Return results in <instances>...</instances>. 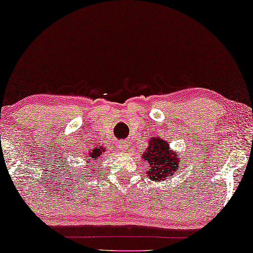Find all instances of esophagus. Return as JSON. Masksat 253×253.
I'll return each instance as SVG.
<instances>
[{"instance_id": "34e87169", "label": "esophagus", "mask_w": 253, "mask_h": 253, "mask_svg": "<svg viewBox=\"0 0 253 253\" xmlns=\"http://www.w3.org/2000/svg\"><path fill=\"white\" fill-rule=\"evenodd\" d=\"M119 147L122 148V150L127 152L128 150H129V147H130L129 142H128V141H122V142L119 143Z\"/></svg>"}]
</instances>
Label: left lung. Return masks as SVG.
Masks as SVG:
<instances>
[{
	"mask_svg": "<svg viewBox=\"0 0 253 253\" xmlns=\"http://www.w3.org/2000/svg\"><path fill=\"white\" fill-rule=\"evenodd\" d=\"M148 143L150 144L144 151L142 158L148 169L147 178L154 181H161L175 174L181 164L177 152L172 151L169 144L158 136H153Z\"/></svg>",
	"mask_w": 253,
	"mask_h": 253,
	"instance_id": "left-lung-1",
	"label": "left lung"
}]
</instances>
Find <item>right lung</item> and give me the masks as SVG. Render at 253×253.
I'll return each instance as SVG.
<instances>
[{"mask_svg": "<svg viewBox=\"0 0 253 253\" xmlns=\"http://www.w3.org/2000/svg\"><path fill=\"white\" fill-rule=\"evenodd\" d=\"M105 151L106 148H103L102 146H99V147H95V148H91V150L85 153L84 155V160L86 161V164H89L87 168H91L90 172L89 170H86V174L87 175H91V173H95V172H98V174L100 173V171H98V166H94V164L98 163V160H101V158L105 154Z\"/></svg>", "mask_w": 253, "mask_h": 253, "instance_id": "1", "label": "right lung"}]
</instances>
